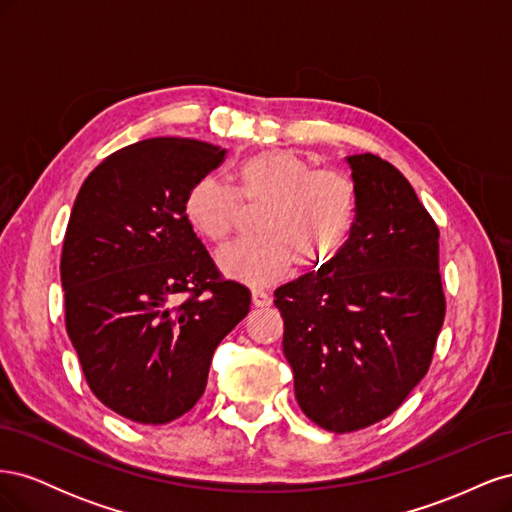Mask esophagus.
Segmentation results:
<instances>
[{"instance_id": "obj_1", "label": "esophagus", "mask_w": 512, "mask_h": 512, "mask_svg": "<svg viewBox=\"0 0 512 512\" xmlns=\"http://www.w3.org/2000/svg\"><path fill=\"white\" fill-rule=\"evenodd\" d=\"M252 303H254L256 307H267V305H271L269 292H265L262 288H254V290H252Z\"/></svg>"}]
</instances>
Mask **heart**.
<instances>
[{"instance_id": "1", "label": "heart", "mask_w": 512, "mask_h": 512, "mask_svg": "<svg viewBox=\"0 0 512 512\" xmlns=\"http://www.w3.org/2000/svg\"><path fill=\"white\" fill-rule=\"evenodd\" d=\"M239 194L213 177L196 179L183 200L185 220L213 243H222L239 220L241 200L267 211L258 239L235 241L218 252L220 269L252 286L273 284L299 262L320 269L344 250L359 215V190L339 168H316L286 149L245 158L237 168Z\"/></svg>"}]
</instances>
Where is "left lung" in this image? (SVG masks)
<instances>
[{"label": "left lung", "mask_w": 512, "mask_h": 512, "mask_svg": "<svg viewBox=\"0 0 512 512\" xmlns=\"http://www.w3.org/2000/svg\"><path fill=\"white\" fill-rule=\"evenodd\" d=\"M359 215L322 271L275 290L294 395L309 421L350 433L421 382L446 314L440 230L408 179L374 153L346 158Z\"/></svg>", "instance_id": "1"}]
</instances>
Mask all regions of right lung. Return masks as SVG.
Returning a JSON list of instances; mask_svg holds the SVG:
<instances>
[{"instance_id": "1", "label": "right lung", "mask_w": 512, "mask_h": 512, "mask_svg": "<svg viewBox=\"0 0 512 512\" xmlns=\"http://www.w3.org/2000/svg\"><path fill=\"white\" fill-rule=\"evenodd\" d=\"M226 149L149 138L111 153L74 200L61 250L66 331L106 408L164 425L203 397L213 352L250 312L185 220L190 185Z\"/></svg>"}]
</instances>
